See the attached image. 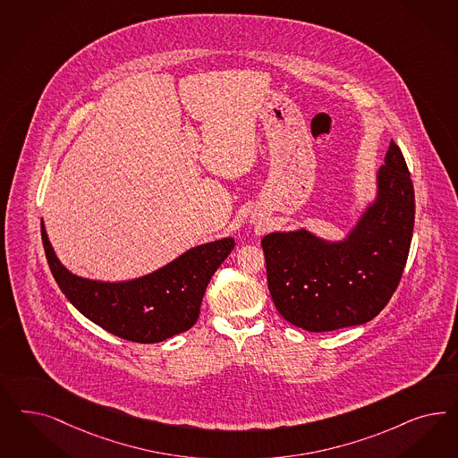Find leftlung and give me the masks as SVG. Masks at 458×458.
<instances>
[{
	"instance_id": "left-lung-1",
	"label": "left lung",
	"mask_w": 458,
	"mask_h": 458,
	"mask_svg": "<svg viewBox=\"0 0 458 458\" xmlns=\"http://www.w3.org/2000/svg\"><path fill=\"white\" fill-rule=\"evenodd\" d=\"M413 225V182L391 140L376 172V197L347 236L328 241L301 227L263 237L267 288L276 310L309 332L369 322L398 288Z\"/></svg>"
}]
</instances>
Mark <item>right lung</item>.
Listing matches in <instances>:
<instances>
[{"mask_svg":"<svg viewBox=\"0 0 458 458\" xmlns=\"http://www.w3.org/2000/svg\"><path fill=\"white\" fill-rule=\"evenodd\" d=\"M42 241L50 271L75 309L109 334L140 344L162 342L192 328L208 281L234 250V239L224 237L195 246L141 278L111 283L77 276L62 265L44 221Z\"/></svg>","mask_w":458,"mask_h":458,"instance_id":"add662e5","label":"right lung"}]
</instances>
